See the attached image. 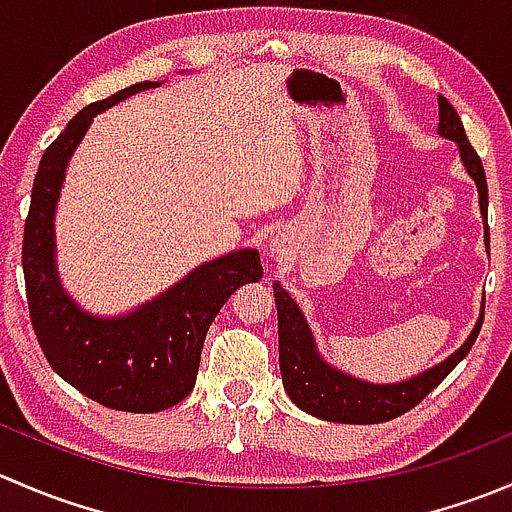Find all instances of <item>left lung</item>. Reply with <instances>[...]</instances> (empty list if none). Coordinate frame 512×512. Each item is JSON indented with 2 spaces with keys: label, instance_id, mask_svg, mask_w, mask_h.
Instances as JSON below:
<instances>
[{
  "label": "left lung",
  "instance_id": "left-lung-1",
  "mask_svg": "<svg viewBox=\"0 0 512 512\" xmlns=\"http://www.w3.org/2000/svg\"><path fill=\"white\" fill-rule=\"evenodd\" d=\"M438 118H441L438 131L461 146V158L466 163L468 173L476 180L480 210H483V218L488 223V213H485L488 210V183H485L483 163H480L478 153L468 143L456 108L443 96H438ZM485 237H488V232H485ZM275 302L277 322H280V371L289 399L307 414L337 423H384L411 411L456 369L463 356L471 352L480 327H483V317H480L468 342L456 354L448 356L443 364H438L436 369L404 381V384L374 386L339 374V371H334L332 366L319 359L307 322L302 319V312L277 282Z\"/></svg>",
  "mask_w": 512,
  "mask_h": 512
}]
</instances>
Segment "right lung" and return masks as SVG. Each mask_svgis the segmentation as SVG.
<instances>
[{
    "mask_svg": "<svg viewBox=\"0 0 512 512\" xmlns=\"http://www.w3.org/2000/svg\"><path fill=\"white\" fill-rule=\"evenodd\" d=\"M151 86L156 84L143 81L91 103L46 148L22 245L29 317L51 369L96 404L131 414L170 409L190 394L205 334L220 307L237 287L262 277L255 250L232 252L121 319L89 317L61 292L54 270V208L66 163L98 111Z\"/></svg>",
    "mask_w": 512,
    "mask_h": 512,
    "instance_id": "obj_1",
    "label": "right lung"
}]
</instances>
